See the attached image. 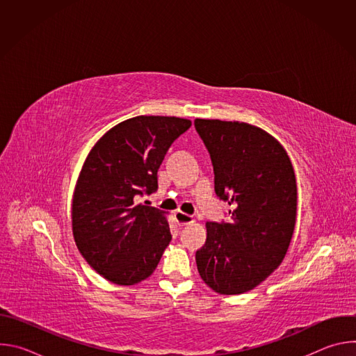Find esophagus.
<instances>
[{"instance_id": "obj_1", "label": "esophagus", "mask_w": 356, "mask_h": 356, "mask_svg": "<svg viewBox=\"0 0 356 356\" xmlns=\"http://www.w3.org/2000/svg\"><path fill=\"white\" fill-rule=\"evenodd\" d=\"M175 220H176V222H177L180 227L187 225V224H191V222L194 221L191 216L184 214V213H181V211H176V213H175Z\"/></svg>"}]
</instances>
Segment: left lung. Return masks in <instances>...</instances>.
Returning <instances> with one entry per match:
<instances>
[{"label":"left lung","instance_id":"8db88e82","mask_svg":"<svg viewBox=\"0 0 356 356\" xmlns=\"http://www.w3.org/2000/svg\"><path fill=\"white\" fill-rule=\"evenodd\" d=\"M214 169V188L231 221L207 222L195 252L201 279L220 294L257 287L283 261L291 241L297 190L283 146L264 129L238 121H194Z\"/></svg>","mask_w":356,"mask_h":356}]
</instances>
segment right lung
<instances>
[{
	"instance_id": "add662e5",
	"label": "right lung",
	"mask_w": 356,
	"mask_h": 356,
	"mask_svg": "<svg viewBox=\"0 0 356 356\" xmlns=\"http://www.w3.org/2000/svg\"><path fill=\"white\" fill-rule=\"evenodd\" d=\"M191 121L140 115L101 138L88 154L73 197V235L87 264L131 286L156 269L172 239L161 210L138 202L158 190V170Z\"/></svg>"
}]
</instances>
